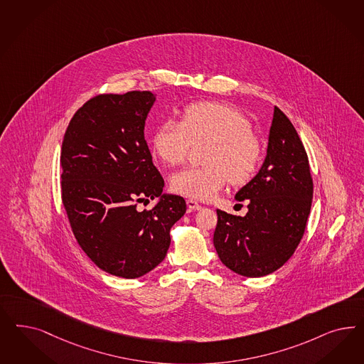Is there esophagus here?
I'll use <instances>...</instances> for the list:
<instances>
[{"label": "esophagus", "mask_w": 364, "mask_h": 364, "mask_svg": "<svg viewBox=\"0 0 364 364\" xmlns=\"http://www.w3.org/2000/svg\"><path fill=\"white\" fill-rule=\"evenodd\" d=\"M188 210H200L202 206H200L197 200H188Z\"/></svg>", "instance_id": "34e87169"}]
</instances>
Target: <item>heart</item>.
<instances>
[{
	"mask_svg": "<svg viewBox=\"0 0 364 364\" xmlns=\"http://www.w3.org/2000/svg\"><path fill=\"white\" fill-rule=\"evenodd\" d=\"M211 141L208 167H188L171 178L176 193L194 200H210L228 179L249 181L261 159V143L250 123L233 107L202 102L185 108L182 122L167 120L154 135V150L170 166L183 164L194 144Z\"/></svg>",
	"mask_w": 364,
	"mask_h": 364,
	"instance_id": "heart-1",
	"label": "heart"
}]
</instances>
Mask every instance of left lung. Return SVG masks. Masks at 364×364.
I'll return each mask as SVG.
<instances>
[{
	"instance_id": "left-lung-1",
	"label": "left lung",
	"mask_w": 364,
	"mask_h": 364,
	"mask_svg": "<svg viewBox=\"0 0 364 364\" xmlns=\"http://www.w3.org/2000/svg\"><path fill=\"white\" fill-rule=\"evenodd\" d=\"M314 197L308 155L294 124L274 107L265 161L257 176L238 190L247 215L217 209L213 242L223 265L245 277L282 267L304 235Z\"/></svg>"
}]
</instances>
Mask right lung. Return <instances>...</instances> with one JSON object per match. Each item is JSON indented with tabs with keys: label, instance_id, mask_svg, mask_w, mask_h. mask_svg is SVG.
Instances as JSON below:
<instances>
[{
	"label": "right lung",
	"instance_id": "add662e5",
	"mask_svg": "<svg viewBox=\"0 0 364 364\" xmlns=\"http://www.w3.org/2000/svg\"><path fill=\"white\" fill-rule=\"evenodd\" d=\"M150 91L97 95L70 119L61 146V200L84 253L102 270L136 279L159 265L186 202L164 181L144 139ZM158 196L151 211L139 203Z\"/></svg>",
	"mask_w": 364,
	"mask_h": 364
}]
</instances>
